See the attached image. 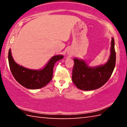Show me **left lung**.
Segmentation results:
<instances>
[{
  "instance_id": "8db88e82",
  "label": "left lung",
  "mask_w": 127,
  "mask_h": 127,
  "mask_svg": "<svg viewBox=\"0 0 127 127\" xmlns=\"http://www.w3.org/2000/svg\"><path fill=\"white\" fill-rule=\"evenodd\" d=\"M111 45L110 58L104 65L95 68L89 67L84 61L74 59L72 81L78 89L84 91L96 90L102 86L109 80L114 69L116 62L113 37L111 39Z\"/></svg>"
}]
</instances>
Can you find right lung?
Here are the masks:
<instances>
[{
	"label": "right lung",
	"mask_w": 127,
	"mask_h": 127,
	"mask_svg": "<svg viewBox=\"0 0 127 127\" xmlns=\"http://www.w3.org/2000/svg\"><path fill=\"white\" fill-rule=\"evenodd\" d=\"M63 58V55L54 56L43 69L32 70L17 64L13 59L10 49L8 52V62L12 75L20 84L29 89H38L45 86L53 78L55 63Z\"/></svg>",
	"instance_id": "obj_1"
}]
</instances>
